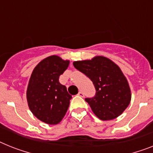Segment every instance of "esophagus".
I'll return each instance as SVG.
<instances>
[{"instance_id":"esophagus-1","label":"esophagus","mask_w":153,"mask_h":153,"mask_svg":"<svg viewBox=\"0 0 153 153\" xmlns=\"http://www.w3.org/2000/svg\"><path fill=\"white\" fill-rule=\"evenodd\" d=\"M78 96H79L80 97H84L85 94L83 93L82 92H81V91H80V92H79V93H78Z\"/></svg>"}]
</instances>
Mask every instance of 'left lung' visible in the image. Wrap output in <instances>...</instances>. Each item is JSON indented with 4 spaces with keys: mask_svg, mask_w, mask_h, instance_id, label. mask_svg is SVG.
<instances>
[{
    "mask_svg": "<svg viewBox=\"0 0 153 153\" xmlns=\"http://www.w3.org/2000/svg\"><path fill=\"white\" fill-rule=\"evenodd\" d=\"M73 65L94 85L95 96L85 100L96 116L102 120L120 116L131 101L130 88L120 68L110 59L100 56L89 61H74Z\"/></svg>",
    "mask_w": 153,
    "mask_h": 153,
    "instance_id": "8db88e82",
    "label": "left lung"
}]
</instances>
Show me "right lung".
<instances>
[{
	"instance_id": "1",
	"label": "right lung",
	"mask_w": 153,
	"mask_h": 153,
	"mask_svg": "<svg viewBox=\"0 0 153 153\" xmlns=\"http://www.w3.org/2000/svg\"><path fill=\"white\" fill-rule=\"evenodd\" d=\"M69 65L57 56L39 62L33 70L27 88V101L34 116L48 124L61 122L68 109L71 96L59 82Z\"/></svg>"
}]
</instances>
